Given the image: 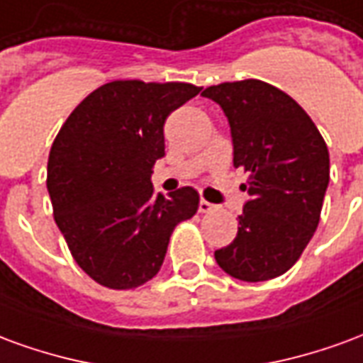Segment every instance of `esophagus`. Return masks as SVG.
Masks as SVG:
<instances>
[{
  "label": "esophagus",
  "instance_id": "34e87169",
  "mask_svg": "<svg viewBox=\"0 0 363 363\" xmlns=\"http://www.w3.org/2000/svg\"><path fill=\"white\" fill-rule=\"evenodd\" d=\"M213 208H216V206L210 204L208 200H200V204H198V210H200V212H202V213L213 212Z\"/></svg>",
  "mask_w": 363,
  "mask_h": 363
}]
</instances>
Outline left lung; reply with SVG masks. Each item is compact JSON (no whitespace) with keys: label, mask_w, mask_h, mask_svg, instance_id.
<instances>
[{"label":"left lung","mask_w":363,"mask_h":363,"mask_svg":"<svg viewBox=\"0 0 363 363\" xmlns=\"http://www.w3.org/2000/svg\"><path fill=\"white\" fill-rule=\"evenodd\" d=\"M220 104L231 128L233 165L249 192L237 237L213 252L223 272L264 281L294 267L319 225L328 186L327 143L309 114L284 91L259 79L202 91Z\"/></svg>","instance_id":"left-lung-1"}]
</instances>
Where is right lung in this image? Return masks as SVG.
<instances>
[{"label": "right lung", "mask_w": 363, "mask_h": 363, "mask_svg": "<svg viewBox=\"0 0 363 363\" xmlns=\"http://www.w3.org/2000/svg\"><path fill=\"white\" fill-rule=\"evenodd\" d=\"M198 93L181 82L104 83L75 106L52 143L46 186L54 220L75 262L104 288L151 280L173 229L196 213V190L153 194L151 173L165 155L167 116Z\"/></svg>", "instance_id": "obj_1"}]
</instances>
